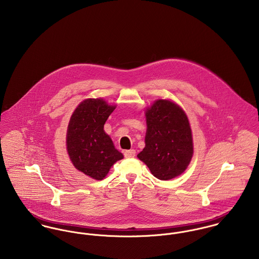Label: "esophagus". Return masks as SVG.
Returning <instances> with one entry per match:
<instances>
[{"label": "esophagus", "mask_w": 259, "mask_h": 259, "mask_svg": "<svg viewBox=\"0 0 259 259\" xmlns=\"http://www.w3.org/2000/svg\"><path fill=\"white\" fill-rule=\"evenodd\" d=\"M123 154H124V156H125L126 158L135 157V156H136V150H135V149H130V150H125Z\"/></svg>", "instance_id": "obj_1"}]
</instances>
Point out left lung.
I'll return each instance as SVG.
<instances>
[{
	"mask_svg": "<svg viewBox=\"0 0 259 259\" xmlns=\"http://www.w3.org/2000/svg\"><path fill=\"white\" fill-rule=\"evenodd\" d=\"M146 147L138 154L158 180L181 176L192 154V135L184 110L168 100H157L147 109Z\"/></svg>",
	"mask_w": 259,
	"mask_h": 259,
	"instance_id": "8db88e82",
	"label": "left lung"
}]
</instances>
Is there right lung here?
<instances>
[{"instance_id":"right-lung-1","label":"right lung","mask_w":259,"mask_h":259,"mask_svg":"<svg viewBox=\"0 0 259 259\" xmlns=\"http://www.w3.org/2000/svg\"><path fill=\"white\" fill-rule=\"evenodd\" d=\"M115 106L103 99H87L74 110L67 132V150L74 167L97 181L106 178L114 162L123 158L104 125Z\"/></svg>"}]
</instances>
